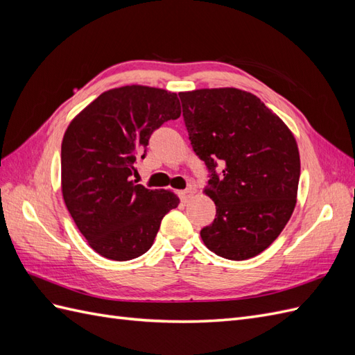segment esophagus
<instances>
[{
	"instance_id": "1",
	"label": "esophagus",
	"mask_w": 355,
	"mask_h": 355,
	"mask_svg": "<svg viewBox=\"0 0 355 355\" xmlns=\"http://www.w3.org/2000/svg\"><path fill=\"white\" fill-rule=\"evenodd\" d=\"M192 194H194V191H192V188H187V189H184V191H180V192H179V197H180V200H182V201L187 202V201L192 197Z\"/></svg>"
}]
</instances>
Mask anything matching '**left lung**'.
Segmentation results:
<instances>
[{"label": "left lung", "instance_id": "1", "mask_svg": "<svg viewBox=\"0 0 355 355\" xmlns=\"http://www.w3.org/2000/svg\"><path fill=\"white\" fill-rule=\"evenodd\" d=\"M196 155L209 170L216 218L200 231L225 259L259 254L292 216L300 159L293 135L254 94L239 89L179 93Z\"/></svg>", "mask_w": 355, "mask_h": 355}]
</instances>
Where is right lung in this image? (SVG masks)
<instances>
[{
	"instance_id": "right-lung-1",
	"label": "right lung",
	"mask_w": 355,
	"mask_h": 355,
	"mask_svg": "<svg viewBox=\"0 0 355 355\" xmlns=\"http://www.w3.org/2000/svg\"><path fill=\"white\" fill-rule=\"evenodd\" d=\"M179 116L176 93L125 85L102 93L63 136V200L92 249L106 259L130 261L146 253L161 220L178 207L175 194L135 185L132 176L151 135Z\"/></svg>"
}]
</instances>
